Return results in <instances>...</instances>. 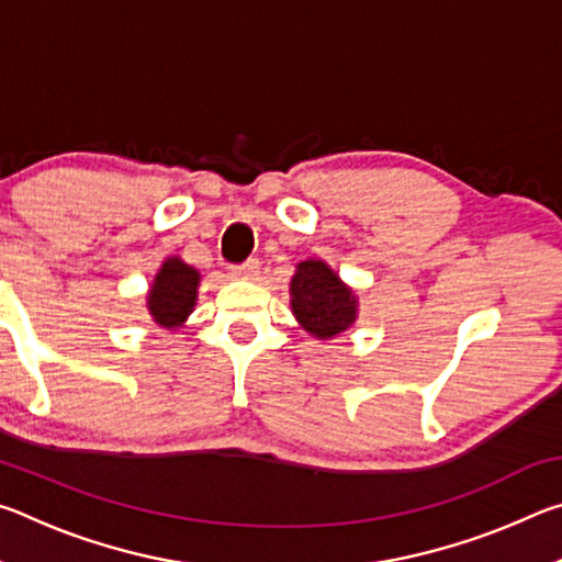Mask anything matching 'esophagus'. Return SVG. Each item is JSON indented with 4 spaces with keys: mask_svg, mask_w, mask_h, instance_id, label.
I'll use <instances>...</instances> for the list:
<instances>
[{
    "mask_svg": "<svg viewBox=\"0 0 562 562\" xmlns=\"http://www.w3.org/2000/svg\"><path fill=\"white\" fill-rule=\"evenodd\" d=\"M258 272H260V262L255 258H250L243 265H231V274H233V278H240V280H252Z\"/></svg>",
    "mask_w": 562,
    "mask_h": 562,
    "instance_id": "1",
    "label": "esophagus"
}]
</instances>
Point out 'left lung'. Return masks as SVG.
<instances>
[{"label":"left lung","mask_w":562,"mask_h":562,"mask_svg":"<svg viewBox=\"0 0 562 562\" xmlns=\"http://www.w3.org/2000/svg\"><path fill=\"white\" fill-rule=\"evenodd\" d=\"M292 315L312 337L331 339L357 319V294L322 260H302L290 282Z\"/></svg>","instance_id":"8db88e82"}]
</instances>
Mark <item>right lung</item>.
<instances>
[{
  "instance_id": "obj_1",
  "label": "right lung",
  "mask_w": 562,
  "mask_h": 562,
  "mask_svg": "<svg viewBox=\"0 0 562 562\" xmlns=\"http://www.w3.org/2000/svg\"><path fill=\"white\" fill-rule=\"evenodd\" d=\"M198 284H201V274L180 258H168L160 265L146 302L156 325L166 329L183 325L195 307Z\"/></svg>"
}]
</instances>
